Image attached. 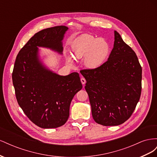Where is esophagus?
<instances>
[{
    "label": "esophagus",
    "instance_id": "34e87169",
    "mask_svg": "<svg viewBox=\"0 0 157 157\" xmlns=\"http://www.w3.org/2000/svg\"><path fill=\"white\" fill-rule=\"evenodd\" d=\"M80 81H81L82 84H83V86H84L85 83H86V79H85L84 77H81V78H80Z\"/></svg>",
    "mask_w": 157,
    "mask_h": 157
}]
</instances>
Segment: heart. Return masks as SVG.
I'll return each mask as SVG.
<instances>
[{
	"mask_svg": "<svg viewBox=\"0 0 157 157\" xmlns=\"http://www.w3.org/2000/svg\"><path fill=\"white\" fill-rule=\"evenodd\" d=\"M73 55L78 59L83 58L84 65L88 69H97L105 62L110 53V46L101 38L85 35L79 37L72 45ZM67 61L73 65L72 56H66Z\"/></svg>",
	"mask_w": 157,
	"mask_h": 157,
	"instance_id": "1",
	"label": "heart"
}]
</instances>
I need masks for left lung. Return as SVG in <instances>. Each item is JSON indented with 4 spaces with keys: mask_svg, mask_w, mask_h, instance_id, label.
<instances>
[{
    "mask_svg": "<svg viewBox=\"0 0 157 157\" xmlns=\"http://www.w3.org/2000/svg\"><path fill=\"white\" fill-rule=\"evenodd\" d=\"M115 33L113 48L106 62L94 69L80 72L86 80L94 120L103 126H118L135 110L141 91L142 69L137 57Z\"/></svg>",
    "mask_w": 157,
    "mask_h": 157,
    "instance_id": "left-lung-1",
    "label": "left lung"
}]
</instances>
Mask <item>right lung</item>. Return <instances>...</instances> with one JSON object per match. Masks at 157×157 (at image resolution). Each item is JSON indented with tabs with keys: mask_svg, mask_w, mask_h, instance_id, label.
<instances>
[{
	"mask_svg": "<svg viewBox=\"0 0 157 157\" xmlns=\"http://www.w3.org/2000/svg\"><path fill=\"white\" fill-rule=\"evenodd\" d=\"M68 29L61 25L35 33L19 52L14 63L12 81L19 105L31 121L45 129L67 122L71 102L82 88L78 73L59 75L40 58L39 48L63 54V40Z\"/></svg>",
	"mask_w": 157,
	"mask_h": 157,
	"instance_id": "add662e5",
	"label": "right lung"
}]
</instances>
